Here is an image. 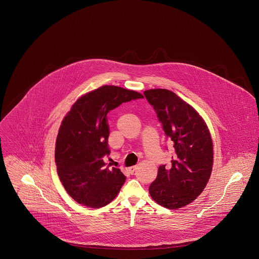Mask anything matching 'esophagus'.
Listing matches in <instances>:
<instances>
[{"instance_id": "obj_1", "label": "esophagus", "mask_w": 259, "mask_h": 259, "mask_svg": "<svg viewBox=\"0 0 259 259\" xmlns=\"http://www.w3.org/2000/svg\"><path fill=\"white\" fill-rule=\"evenodd\" d=\"M136 169H137V166H130V167H128V172L130 175H133Z\"/></svg>"}]
</instances>
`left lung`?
<instances>
[{
	"label": "left lung",
	"mask_w": 259,
	"mask_h": 259,
	"mask_svg": "<svg viewBox=\"0 0 259 259\" xmlns=\"http://www.w3.org/2000/svg\"><path fill=\"white\" fill-rule=\"evenodd\" d=\"M166 139L174 145L170 165H161L149 186L151 197L161 206L177 209L198 197L211 176L213 145L206 124L197 111L176 93L145 91Z\"/></svg>",
	"instance_id": "1"
}]
</instances>
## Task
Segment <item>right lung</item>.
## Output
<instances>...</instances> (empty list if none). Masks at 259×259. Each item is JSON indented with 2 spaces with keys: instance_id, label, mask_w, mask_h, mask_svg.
I'll return each mask as SVG.
<instances>
[{
  "instance_id": "1",
  "label": "right lung",
  "mask_w": 259,
  "mask_h": 259,
  "mask_svg": "<svg viewBox=\"0 0 259 259\" xmlns=\"http://www.w3.org/2000/svg\"><path fill=\"white\" fill-rule=\"evenodd\" d=\"M144 96L115 85H104L79 98L62 120L56 142L55 161L60 180L78 203L100 208L110 203L124 184L119 168H110L108 113Z\"/></svg>"
}]
</instances>
